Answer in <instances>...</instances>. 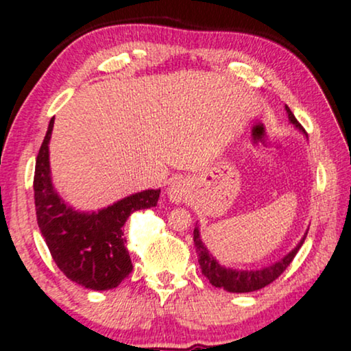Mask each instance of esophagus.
<instances>
[{"instance_id":"1","label":"esophagus","mask_w":351,"mask_h":351,"mask_svg":"<svg viewBox=\"0 0 351 351\" xmlns=\"http://www.w3.org/2000/svg\"><path fill=\"white\" fill-rule=\"evenodd\" d=\"M167 193H168V197H170L171 202L181 204L186 197V183L180 178L171 180L170 184H168Z\"/></svg>"}]
</instances>
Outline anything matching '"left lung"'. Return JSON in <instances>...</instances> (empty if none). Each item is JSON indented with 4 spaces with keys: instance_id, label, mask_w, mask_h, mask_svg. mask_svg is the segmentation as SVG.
I'll use <instances>...</instances> for the list:
<instances>
[{
    "instance_id": "8db88e82",
    "label": "left lung",
    "mask_w": 351,
    "mask_h": 351,
    "mask_svg": "<svg viewBox=\"0 0 351 351\" xmlns=\"http://www.w3.org/2000/svg\"><path fill=\"white\" fill-rule=\"evenodd\" d=\"M286 112H287L289 121H291L298 132L303 133L308 138L306 132L303 130L302 125L298 123L295 115L292 114V110L289 109L287 106H286ZM306 234L308 231H305V234H303L300 242H298V244L293 247L287 255H284L281 260L274 261L273 265L265 266V268H260V269H236V268H230V266H223L212 255V252L207 249V245L204 244L202 237H200V230L197 223H195V228H194V245H195V252H197L199 265H200V269H202V274L208 279L212 286L224 289V291L232 292V293H245V292L260 291V289L268 286V284L273 282L274 279L281 276L284 271H286L287 266L292 263L293 256L297 255V252L300 250L303 242H305Z\"/></svg>"
}]
</instances>
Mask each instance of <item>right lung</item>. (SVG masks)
<instances>
[{"label": "right lung", "mask_w": 351, "mask_h": 351, "mask_svg": "<svg viewBox=\"0 0 351 351\" xmlns=\"http://www.w3.org/2000/svg\"><path fill=\"white\" fill-rule=\"evenodd\" d=\"M53 127L51 119L35 165V208L41 236L70 281L91 291H109L133 269L121 228L133 212L156 207L160 189L134 193L96 212L75 210L60 197L51 178Z\"/></svg>", "instance_id": "obj_1"}]
</instances>
